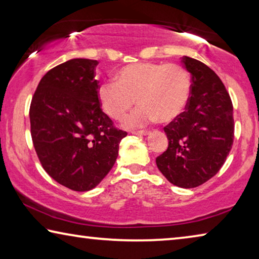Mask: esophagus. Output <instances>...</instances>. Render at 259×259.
Returning a JSON list of instances; mask_svg holds the SVG:
<instances>
[{
	"instance_id": "esophagus-1",
	"label": "esophagus",
	"mask_w": 259,
	"mask_h": 259,
	"mask_svg": "<svg viewBox=\"0 0 259 259\" xmlns=\"http://www.w3.org/2000/svg\"><path fill=\"white\" fill-rule=\"evenodd\" d=\"M133 134L136 136H147L150 135L151 133L150 131H146V130H140V131H133Z\"/></svg>"
}]
</instances>
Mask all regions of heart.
<instances>
[{"mask_svg":"<svg viewBox=\"0 0 259 259\" xmlns=\"http://www.w3.org/2000/svg\"><path fill=\"white\" fill-rule=\"evenodd\" d=\"M191 96L187 72L176 64L137 63L126 65L116 73L115 81L104 82L98 89L103 111L121 120L140 104L124 121L128 128H140L160 119L169 122L181 115Z\"/></svg>","mask_w":259,"mask_h":259,"instance_id":"1","label":"heart"}]
</instances>
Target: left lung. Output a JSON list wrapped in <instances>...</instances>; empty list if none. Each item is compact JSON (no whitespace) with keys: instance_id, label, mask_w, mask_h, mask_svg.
<instances>
[{"instance_id":"8db88e82","label":"left lung","mask_w":259,"mask_h":259,"mask_svg":"<svg viewBox=\"0 0 259 259\" xmlns=\"http://www.w3.org/2000/svg\"><path fill=\"white\" fill-rule=\"evenodd\" d=\"M192 75L185 112L164 126L169 140L156 165L178 187L202 185L216 175L233 145V105L221 78L201 61L183 57Z\"/></svg>"}]
</instances>
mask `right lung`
Masks as SVG:
<instances>
[{
  "mask_svg": "<svg viewBox=\"0 0 259 259\" xmlns=\"http://www.w3.org/2000/svg\"><path fill=\"white\" fill-rule=\"evenodd\" d=\"M97 65L75 58L50 69L29 108L30 134L43 169L76 192L93 190L103 181L126 136L100 108Z\"/></svg>",
  "mask_w": 259,
  "mask_h": 259,
  "instance_id": "obj_1",
  "label": "right lung"
}]
</instances>
